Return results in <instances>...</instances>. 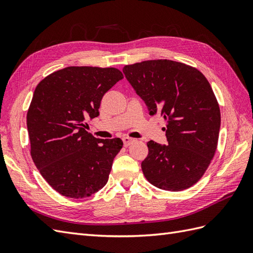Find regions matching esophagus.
I'll return each instance as SVG.
<instances>
[{"label": "esophagus", "mask_w": 253, "mask_h": 253, "mask_svg": "<svg viewBox=\"0 0 253 253\" xmlns=\"http://www.w3.org/2000/svg\"><path fill=\"white\" fill-rule=\"evenodd\" d=\"M133 141H134V139L129 138V137H124V138H123V142H124V145L125 146L130 145Z\"/></svg>", "instance_id": "esophagus-1"}]
</instances>
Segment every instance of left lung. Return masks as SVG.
Here are the masks:
<instances>
[{
  "label": "left lung",
  "mask_w": 253,
  "mask_h": 253,
  "mask_svg": "<svg viewBox=\"0 0 253 253\" xmlns=\"http://www.w3.org/2000/svg\"><path fill=\"white\" fill-rule=\"evenodd\" d=\"M151 115L167 121L169 145L147 142L141 167L159 189L180 191L193 186L217 150L220 109L210 82L197 68L170 60H152L123 68Z\"/></svg>",
  "instance_id": "8db88e82"
}]
</instances>
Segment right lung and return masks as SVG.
<instances>
[{
	"mask_svg": "<svg viewBox=\"0 0 253 253\" xmlns=\"http://www.w3.org/2000/svg\"><path fill=\"white\" fill-rule=\"evenodd\" d=\"M123 78L113 67L70 66L36 86L27 114L31 156L62 196L87 198L107 184L123 142L95 138L85 130V121L99 115L103 95Z\"/></svg>",
	"mask_w": 253,
	"mask_h": 253,
	"instance_id": "add662e5",
	"label": "right lung"
}]
</instances>
